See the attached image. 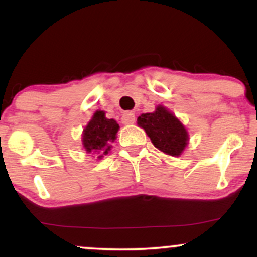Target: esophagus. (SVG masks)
<instances>
[{
	"mask_svg": "<svg viewBox=\"0 0 257 257\" xmlns=\"http://www.w3.org/2000/svg\"><path fill=\"white\" fill-rule=\"evenodd\" d=\"M135 122V114L133 112H125L122 116V123L124 125H131L134 124Z\"/></svg>",
	"mask_w": 257,
	"mask_h": 257,
	"instance_id": "34e87169",
	"label": "esophagus"
}]
</instances>
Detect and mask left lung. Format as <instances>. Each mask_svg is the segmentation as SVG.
<instances>
[{
	"mask_svg": "<svg viewBox=\"0 0 257 257\" xmlns=\"http://www.w3.org/2000/svg\"><path fill=\"white\" fill-rule=\"evenodd\" d=\"M138 125L146 132L159 151L172 157H180L190 141L187 129L166 106L157 105L156 110L138 117Z\"/></svg>",
	"mask_w": 257,
	"mask_h": 257,
	"instance_id": "left-lung-1",
	"label": "left lung"
}]
</instances>
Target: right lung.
Wrapping results in <instances>:
<instances>
[{"instance_id": "right-lung-1", "label": "right lung", "mask_w": 257, "mask_h": 257, "mask_svg": "<svg viewBox=\"0 0 257 257\" xmlns=\"http://www.w3.org/2000/svg\"><path fill=\"white\" fill-rule=\"evenodd\" d=\"M119 124L114 119H108L105 111L94 112L82 133V145L87 153L95 155L96 159H101L111 151V144L116 140Z\"/></svg>"}]
</instances>
